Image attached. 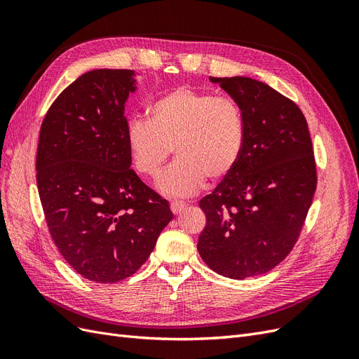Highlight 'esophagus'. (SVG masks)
<instances>
[{
	"label": "esophagus",
	"instance_id": "esophagus-1",
	"mask_svg": "<svg viewBox=\"0 0 359 359\" xmlns=\"http://www.w3.org/2000/svg\"><path fill=\"white\" fill-rule=\"evenodd\" d=\"M184 208H186V203H184L182 201H172L170 202V211L173 214H180Z\"/></svg>",
	"mask_w": 359,
	"mask_h": 359
}]
</instances>
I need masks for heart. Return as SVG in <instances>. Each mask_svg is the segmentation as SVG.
Instances as JSON below:
<instances>
[{
  "label": "heart",
  "instance_id": "obj_1",
  "mask_svg": "<svg viewBox=\"0 0 359 359\" xmlns=\"http://www.w3.org/2000/svg\"><path fill=\"white\" fill-rule=\"evenodd\" d=\"M149 121L132 119L126 144L137 172L157 177L172 148L177 160L157 181L168 196H190L206 177L224 180L240 161L245 145V121L240 104L229 97L178 86L151 103Z\"/></svg>",
  "mask_w": 359,
  "mask_h": 359
}]
</instances>
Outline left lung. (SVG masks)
Instances as JSON below:
<instances>
[{
    "label": "left lung",
    "instance_id": "left-lung-1",
    "mask_svg": "<svg viewBox=\"0 0 359 359\" xmlns=\"http://www.w3.org/2000/svg\"><path fill=\"white\" fill-rule=\"evenodd\" d=\"M240 104L245 145L235 169L201 199L206 226L198 252L217 274H265L295 245L316 191L309 126L299 107L269 85L210 78Z\"/></svg>",
    "mask_w": 359,
    "mask_h": 359
}]
</instances>
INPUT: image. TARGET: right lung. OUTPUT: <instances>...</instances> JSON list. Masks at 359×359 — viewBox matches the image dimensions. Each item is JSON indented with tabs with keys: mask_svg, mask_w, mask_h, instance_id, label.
Returning a JSON list of instances; mask_svg holds the SVG:
<instances>
[{
	"mask_svg": "<svg viewBox=\"0 0 359 359\" xmlns=\"http://www.w3.org/2000/svg\"><path fill=\"white\" fill-rule=\"evenodd\" d=\"M135 70L82 74L52 103L37 148V189L52 240L82 277L135 274L172 220L168 201L139 180L126 144Z\"/></svg>",
	"mask_w": 359,
	"mask_h": 359,
	"instance_id": "1",
	"label": "right lung"
}]
</instances>
